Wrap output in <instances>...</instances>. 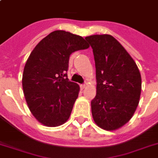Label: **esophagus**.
I'll list each match as a JSON object with an SVG mask.
<instances>
[{
  "mask_svg": "<svg viewBox=\"0 0 158 158\" xmlns=\"http://www.w3.org/2000/svg\"><path fill=\"white\" fill-rule=\"evenodd\" d=\"M80 87H81V89H84L85 88V84H84V85H80Z\"/></svg>",
  "mask_w": 158,
  "mask_h": 158,
  "instance_id": "obj_1",
  "label": "esophagus"
}]
</instances>
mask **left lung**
<instances>
[{"label": "left lung", "instance_id": "1", "mask_svg": "<svg viewBox=\"0 0 158 158\" xmlns=\"http://www.w3.org/2000/svg\"><path fill=\"white\" fill-rule=\"evenodd\" d=\"M85 40L92 47L96 63L93 119L102 129L116 130L129 122L138 106L140 73L131 56L112 35H94Z\"/></svg>", "mask_w": 158, "mask_h": 158}]
</instances>
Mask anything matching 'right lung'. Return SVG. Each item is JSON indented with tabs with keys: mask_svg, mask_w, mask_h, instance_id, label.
<instances>
[{
	"mask_svg": "<svg viewBox=\"0 0 158 158\" xmlns=\"http://www.w3.org/2000/svg\"><path fill=\"white\" fill-rule=\"evenodd\" d=\"M89 47L82 36L56 30L30 53L23 73V89L30 112L43 125L56 127L69 118L79 92V85L67 78L69 56Z\"/></svg>",
	"mask_w": 158,
	"mask_h": 158,
	"instance_id": "obj_1",
	"label": "right lung"
}]
</instances>
